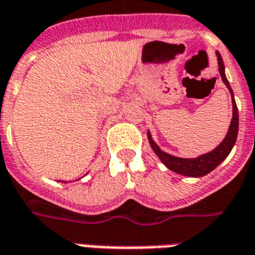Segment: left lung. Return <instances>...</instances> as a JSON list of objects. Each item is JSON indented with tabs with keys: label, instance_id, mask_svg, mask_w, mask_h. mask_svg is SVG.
<instances>
[{
	"label": "left lung",
	"instance_id": "left-lung-1",
	"mask_svg": "<svg viewBox=\"0 0 255 255\" xmlns=\"http://www.w3.org/2000/svg\"><path fill=\"white\" fill-rule=\"evenodd\" d=\"M218 62H219V73L222 75V80L227 86V89L231 93L233 97V120L228 128V132L224 137V140L219 144L214 151L204 154V155L199 156V158H193V159H185V158H177L170 154H166L156 146L154 140L151 139L150 132L148 135V140L151 144V148L154 150L158 158L161 159L162 163H165L166 167H169L171 171L178 173V174L188 175V177H203V175L208 174L209 171H212L218 165H220V162L223 161L224 158H227L230 151L233 150L234 144L237 142V136H238V127H239V118H238V108L237 104L234 100V93L231 90V86L228 84L226 74H224V63L222 56L218 52Z\"/></svg>",
	"mask_w": 255,
	"mask_h": 255
}]
</instances>
